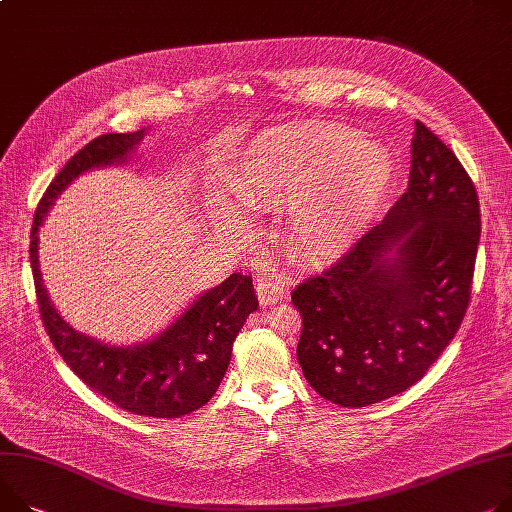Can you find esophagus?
<instances>
[{
	"label": "esophagus",
	"mask_w": 512,
	"mask_h": 512,
	"mask_svg": "<svg viewBox=\"0 0 512 512\" xmlns=\"http://www.w3.org/2000/svg\"><path fill=\"white\" fill-rule=\"evenodd\" d=\"M256 291H258V299H260L262 305H272V303L281 301L287 295L285 283H281L277 279H270V277L258 279L256 281Z\"/></svg>",
	"instance_id": "1"
}]
</instances>
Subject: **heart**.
<instances>
[{"mask_svg": "<svg viewBox=\"0 0 512 512\" xmlns=\"http://www.w3.org/2000/svg\"><path fill=\"white\" fill-rule=\"evenodd\" d=\"M393 182V164L344 125L303 121L262 131L229 182L246 205L289 207L287 242L307 262L342 256L373 221ZM213 217L229 229L240 211L215 199Z\"/></svg>", "mask_w": 512, "mask_h": 512, "instance_id": "1", "label": "heart"}]
</instances>
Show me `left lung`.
Returning a JSON list of instances; mask_svg holds the SVG:
<instances>
[{"mask_svg":"<svg viewBox=\"0 0 512 512\" xmlns=\"http://www.w3.org/2000/svg\"><path fill=\"white\" fill-rule=\"evenodd\" d=\"M478 244L474 182L416 121L408 190L336 264L291 293L309 385L332 404L365 408L420 381L463 322Z\"/></svg>","mask_w":512,"mask_h":512,"instance_id":"8db88e82","label":"left lung"}]
</instances>
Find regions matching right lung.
Segmentation results:
<instances>
[{
    "instance_id": "right-lung-1",
    "label": "right lung",
    "mask_w": 512,
    "mask_h": 512,
    "mask_svg": "<svg viewBox=\"0 0 512 512\" xmlns=\"http://www.w3.org/2000/svg\"><path fill=\"white\" fill-rule=\"evenodd\" d=\"M143 135L145 129L96 137L61 168L34 213L30 266L43 326L69 369L90 389L127 412L180 418L203 408L219 389L233 340L250 313L258 309L252 277L233 272L219 287L196 297L182 316L155 338L133 346H110L73 330L59 316L38 268V229L57 196L88 170L123 164Z\"/></svg>"
}]
</instances>
